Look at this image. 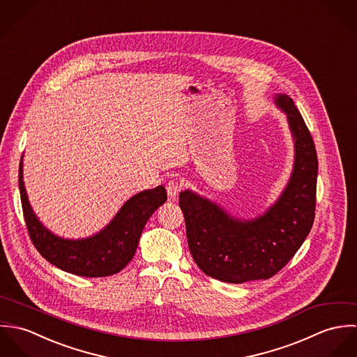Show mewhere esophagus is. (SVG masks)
Returning <instances> with one entry per match:
<instances>
[{"label":"esophagus","mask_w":357,"mask_h":357,"mask_svg":"<svg viewBox=\"0 0 357 357\" xmlns=\"http://www.w3.org/2000/svg\"><path fill=\"white\" fill-rule=\"evenodd\" d=\"M181 190H183V184L178 180H170L166 184V191L170 198H176L181 192Z\"/></svg>","instance_id":"34e87169"}]
</instances>
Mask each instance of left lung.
I'll use <instances>...</instances> for the list:
<instances>
[{"instance_id":"obj_1","label":"left lung","mask_w":357,"mask_h":357,"mask_svg":"<svg viewBox=\"0 0 357 357\" xmlns=\"http://www.w3.org/2000/svg\"><path fill=\"white\" fill-rule=\"evenodd\" d=\"M296 140V163L287 188L264 215L241 221L194 192L180 194L188 248L207 276L243 283L275 276L301 248L314 221L317 153L294 102L276 98Z\"/></svg>"}]
</instances>
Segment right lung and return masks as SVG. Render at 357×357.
<instances>
[{"instance_id": "right-lung-1", "label": "right lung", "mask_w": 357, "mask_h": 357, "mask_svg": "<svg viewBox=\"0 0 357 357\" xmlns=\"http://www.w3.org/2000/svg\"><path fill=\"white\" fill-rule=\"evenodd\" d=\"M19 190L26 227L34 248L52 265L84 278H102L122 271L133 258L149 218L167 199L162 185L140 192L123 204L98 235L82 241H67L51 234L33 213L24 190L22 160Z\"/></svg>"}]
</instances>
